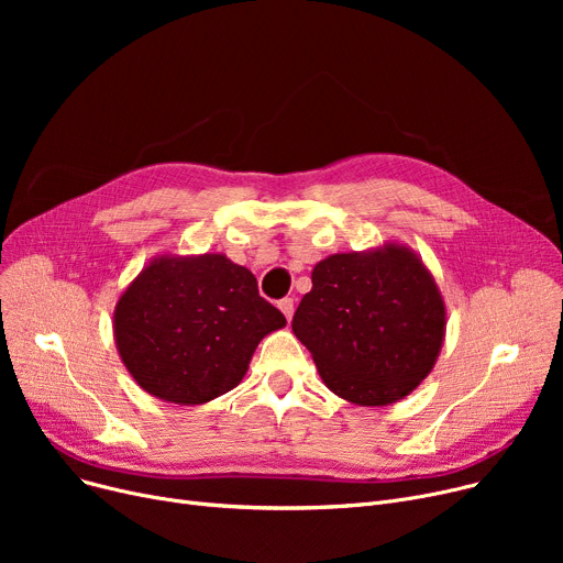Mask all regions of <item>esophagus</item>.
Masks as SVG:
<instances>
[{
    "label": "esophagus",
    "mask_w": 563,
    "mask_h": 563,
    "mask_svg": "<svg viewBox=\"0 0 563 563\" xmlns=\"http://www.w3.org/2000/svg\"><path fill=\"white\" fill-rule=\"evenodd\" d=\"M278 308H280V312L287 317V321H289L291 314H294V299H283V301L278 303Z\"/></svg>",
    "instance_id": "1"
}]
</instances>
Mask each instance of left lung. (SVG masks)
<instances>
[{"label": "left lung", "mask_w": 563, "mask_h": 563, "mask_svg": "<svg viewBox=\"0 0 563 563\" xmlns=\"http://www.w3.org/2000/svg\"><path fill=\"white\" fill-rule=\"evenodd\" d=\"M448 308L422 257L399 242L314 264L291 331L321 380L356 406H388L431 374Z\"/></svg>", "instance_id": "left-lung-1"}]
</instances>
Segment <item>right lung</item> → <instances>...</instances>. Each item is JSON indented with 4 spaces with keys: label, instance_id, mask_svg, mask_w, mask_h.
I'll return each instance as SVG.
<instances>
[{
    "label": "right lung",
    "instance_id": "add662e5",
    "mask_svg": "<svg viewBox=\"0 0 563 563\" xmlns=\"http://www.w3.org/2000/svg\"><path fill=\"white\" fill-rule=\"evenodd\" d=\"M285 323L246 266L223 253H162L118 299L113 340L147 395L196 406L240 386L262 338Z\"/></svg>",
    "mask_w": 563,
    "mask_h": 563
}]
</instances>
